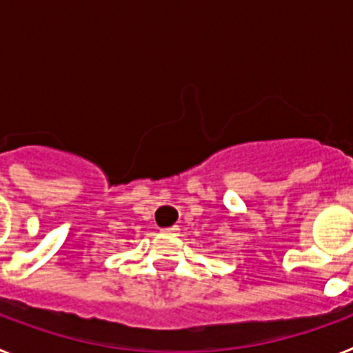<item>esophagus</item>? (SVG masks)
<instances>
[{
	"instance_id": "esophagus-1",
	"label": "esophagus",
	"mask_w": 353,
	"mask_h": 353,
	"mask_svg": "<svg viewBox=\"0 0 353 353\" xmlns=\"http://www.w3.org/2000/svg\"><path fill=\"white\" fill-rule=\"evenodd\" d=\"M162 232H164V233H168V235H173V233H176V232H179V226L164 228V230H162Z\"/></svg>"
}]
</instances>
